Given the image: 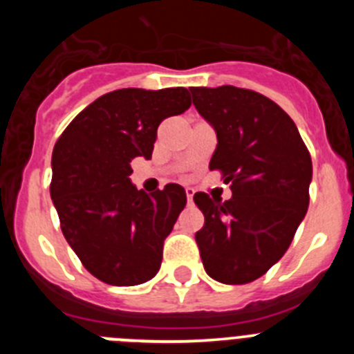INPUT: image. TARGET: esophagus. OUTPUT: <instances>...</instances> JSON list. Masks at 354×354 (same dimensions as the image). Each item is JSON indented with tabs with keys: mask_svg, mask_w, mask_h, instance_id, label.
<instances>
[{
	"mask_svg": "<svg viewBox=\"0 0 354 354\" xmlns=\"http://www.w3.org/2000/svg\"><path fill=\"white\" fill-rule=\"evenodd\" d=\"M186 198H187V202L192 204V202H193V187H186Z\"/></svg>",
	"mask_w": 354,
	"mask_h": 354,
	"instance_id": "34e87169",
	"label": "esophagus"
}]
</instances>
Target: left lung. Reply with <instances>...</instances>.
I'll return each mask as SVG.
<instances>
[{"label":"left lung","mask_w":354,"mask_h":354,"mask_svg":"<svg viewBox=\"0 0 354 354\" xmlns=\"http://www.w3.org/2000/svg\"><path fill=\"white\" fill-rule=\"evenodd\" d=\"M193 104L218 136L209 168L232 198L195 193L205 223L195 234L205 273L228 286L261 278L289 248L308 209L310 152L277 102L237 86H193Z\"/></svg>","instance_id":"1"}]
</instances>
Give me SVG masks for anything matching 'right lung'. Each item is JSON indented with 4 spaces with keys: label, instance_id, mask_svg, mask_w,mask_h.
Returning <instances> with one entry per match:
<instances>
[{
    "label": "right lung",
    "instance_id": "1",
    "mask_svg": "<svg viewBox=\"0 0 354 354\" xmlns=\"http://www.w3.org/2000/svg\"><path fill=\"white\" fill-rule=\"evenodd\" d=\"M189 106L183 86L115 90L86 106L56 142L51 198L62 232L101 282L138 286L159 271L186 192L174 183L150 195L138 192L131 161L152 158L159 124Z\"/></svg>",
    "mask_w": 354,
    "mask_h": 354
}]
</instances>
